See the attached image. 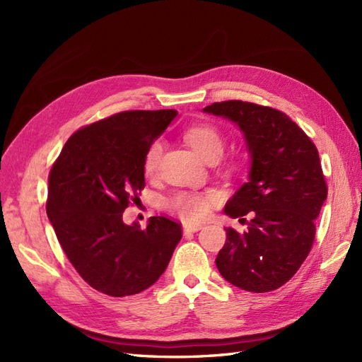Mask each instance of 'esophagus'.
Instances as JSON below:
<instances>
[{"label":"esophagus","mask_w":362,"mask_h":362,"mask_svg":"<svg viewBox=\"0 0 362 362\" xmlns=\"http://www.w3.org/2000/svg\"><path fill=\"white\" fill-rule=\"evenodd\" d=\"M199 229H202V225H190V223H185L182 226V233L184 235H190L193 233H198Z\"/></svg>","instance_id":"esophagus-1"}]
</instances>
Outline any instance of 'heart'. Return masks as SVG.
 <instances>
[{"label": "heart", "mask_w": 362, "mask_h": 362, "mask_svg": "<svg viewBox=\"0 0 362 362\" xmlns=\"http://www.w3.org/2000/svg\"><path fill=\"white\" fill-rule=\"evenodd\" d=\"M185 140L194 149L196 154L205 161H216L221 158L223 152V137L216 127L202 124L192 127L185 133ZM163 154V141L156 140L145 154V172L154 173L158 169V164ZM217 193L205 192V193H192L181 192L173 194L168 201L169 211L175 216L182 218L184 222L196 223L201 222L210 213V208L217 202Z\"/></svg>", "instance_id": "heart-1"}]
</instances>
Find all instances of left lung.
<instances>
[{
	"instance_id": "1",
	"label": "left lung",
	"mask_w": 362,
	"mask_h": 362,
	"mask_svg": "<svg viewBox=\"0 0 362 362\" xmlns=\"http://www.w3.org/2000/svg\"><path fill=\"white\" fill-rule=\"evenodd\" d=\"M202 112L237 125L250 157L247 182L223 211L233 218L250 211L254 217L243 234L225 228L226 242L216 266L242 290H276L299 270L314 242V221L327 198L319 152L310 137L275 108L225 101Z\"/></svg>"
}]
</instances>
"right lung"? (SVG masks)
<instances>
[{"instance_id":"obj_1","label":"right lung","mask_w":362,"mask_h":362,"mask_svg":"<svg viewBox=\"0 0 362 362\" xmlns=\"http://www.w3.org/2000/svg\"><path fill=\"white\" fill-rule=\"evenodd\" d=\"M175 110L122 112L69 137L49 173L47 214L80 276L113 298L149 288L182 237L180 223L156 216L146 229L122 213L145 187V154Z\"/></svg>"}]
</instances>
